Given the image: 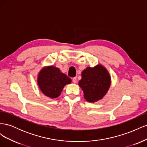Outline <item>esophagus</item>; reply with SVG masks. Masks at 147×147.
<instances>
[{
  "label": "esophagus",
  "instance_id": "esophagus-1",
  "mask_svg": "<svg viewBox=\"0 0 147 147\" xmlns=\"http://www.w3.org/2000/svg\"><path fill=\"white\" fill-rule=\"evenodd\" d=\"M77 77H74V78H72V81H73V82L74 83H77Z\"/></svg>",
  "mask_w": 147,
  "mask_h": 147
}]
</instances>
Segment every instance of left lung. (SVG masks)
Returning a JSON list of instances; mask_svg holds the SVG:
<instances>
[{"instance_id":"left-lung-1","label":"left lung","mask_w":147,"mask_h":147,"mask_svg":"<svg viewBox=\"0 0 147 147\" xmlns=\"http://www.w3.org/2000/svg\"><path fill=\"white\" fill-rule=\"evenodd\" d=\"M78 84L84 92V98L94 103L102 99L111 85V77L104 66L99 64L94 67H88L82 72Z\"/></svg>"}]
</instances>
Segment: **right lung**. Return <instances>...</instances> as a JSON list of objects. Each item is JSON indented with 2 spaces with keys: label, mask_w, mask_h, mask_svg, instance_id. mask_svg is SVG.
<instances>
[{
  "label": "right lung",
  "mask_w": 147,
  "mask_h": 147,
  "mask_svg": "<svg viewBox=\"0 0 147 147\" xmlns=\"http://www.w3.org/2000/svg\"><path fill=\"white\" fill-rule=\"evenodd\" d=\"M72 80L53 65L44 67L37 76V84L44 95L51 99L57 98L64 87L70 84Z\"/></svg>",
  "instance_id": "obj_1"
}]
</instances>
